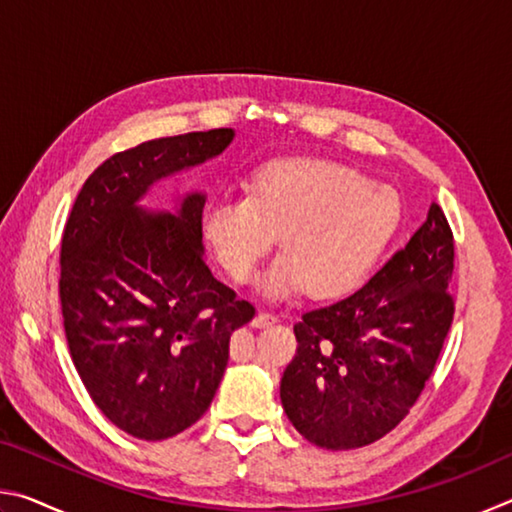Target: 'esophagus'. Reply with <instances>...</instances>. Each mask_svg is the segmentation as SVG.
<instances>
[{
  "label": "esophagus",
  "instance_id": "esophagus-1",
  "mask_svg": "<svg viewBox=\"0 0 512 512\" xmlns=\"http://www.w3.org/2000/svg\"><path fill=\"white\" fill-rule=\"evenodd\" d=\"M273 323H277V316L271 314V311H259V314L253 318V325L255 327H268V325H273Z\"/></svg>",
  "mask_w": 512,
  "mask_h": 512
}]
</instances>
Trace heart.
I'll use <instances>...</instances> for the list:
<instances>
[{
	"mask_svg": "<svg viewBox=\"0 0 512 512\" xmlns=\"http://www.w3.org/2000/svg\"><path fill=\"white\" fill-rule=\"evenodd\" d=\"M400 223L391 189L370 185L339 162L291 158L266 164L248 196H219L203 214V235L232 282H253L282 239L284 255L262 289L287 298L302 289L334 300L357 291Z\"/></svg>",
	"mask_w": 512,
	"mask_h": 512,
	"instance_id": "obj_1",
	"label": "heart"
}]
</instances>
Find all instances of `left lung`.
Returning <instances> with one entry per match:
<instances>
[{
    "label": "left lung",
    "instance_id": "obj_1",
    "mask_svg": "<svg viewBox=\"0 0 512 512\" xmlns=\"http://www.w3.org/2000/svg\"><path fill=\"white\" fill-rule=\"evenodd\" d=\"M452 273V228L431 203L427 221L366 287L302 314L280 397L309 443L366 447L406 418L452 327Z\"/></svg>",
    "mask_w": 512,
    "mask_h": 512
}]
</instances>
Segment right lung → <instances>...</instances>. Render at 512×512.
I'll use <instances>...</instances> for the list:
<instances>
[{
	"mask_svg": "<svg viewBox=\"0 0 512 512\" xmlns=\"http://www.w3.org/2000/svg\"><path fill=\"white\" fill-rule=\"evenodd\" d=\"M232 128L160 137L115 153L76 196L60 244L69 354L92 402L121 431L164 440L210 409L230 336L255 307L203 255L205 194L176 214L137 201L153 183L225 151Z\"/></svg>",
	"mask_w": 512,
	"mask_h": 512,
	"instance_id": "add662e5",
	"label": "right lung"
}]
</instances>
